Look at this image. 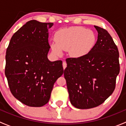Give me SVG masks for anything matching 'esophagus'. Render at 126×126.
I'll use <instances>...</instances> for the list:
<instances>
[{
	"instance_id": "34e87169",
	"label": "esophagus",
	"mask_w": 126,
	"mask_h": 126,
	"mask_svg": "<svg viewBox=\"0 0 126 126\" xmlns=\"http://www.w3.org/2000/svg\"><path fill=\"white\" fill-rule=\"evenodd\" d=\"M66 66H67V64H66V63L65 62H63V69H65L66 68Z\"/></svg>"
}]
</instances>
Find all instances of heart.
Instances as JSON below:
<instances>
[{"mask_svg": "<svg viewBox=\"0 0 126 126\" xmlns=\"http://www.w3.org/2000/svg\"><path fill=\"white\" fill-rule=\"evenodd\" d=\"M55 39L56 42H52L50 47L56 55H62L64 50H69L72 57H80L91 49L96 36L92 30L82 27H72L56 32Z\"/></svg>", "mask_w": 126, "mask_h": 126, "instance_id": "b5f03b06", "label": "heart"}]
</instances>
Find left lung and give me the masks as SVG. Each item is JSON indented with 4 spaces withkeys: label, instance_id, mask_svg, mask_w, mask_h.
I'll return each instance as SVG.
<instances>
[{
    "label": "left lung",
    "instance_id": "8db88e82",
    "mask_svg": "<svg viewBox=\"0 0 126 126\" xmlns=\"http://www.w3.org/2000/svg\"><path fill=\"white\" fill-rule=\"evenodd\" d=\"M97 40L86 55L66 60L64 71L73 106L88 109L102 104L113 92L119 72V52L107 30L95 26Z\"/></svg>",
    "mask_w": 126,
    "mask_h": 126
}]
</instances>
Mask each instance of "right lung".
<instances>
[{
  "label": "right lung",
  "mask_w": 126,
  "mask_h": 126,
  "mask_svg": "<svg viewBox=\"0 0 126 126\" xmlns=\"http://www.w3.org/2000/svg\"><path fill=\"white\" fill-rule=\"evenodd\" d=\"M53 23L31 20L10 39L5 74L15 98L29 107H42L49 101L57 79L63 74L62 61L50 62L47 54L49 30Z\"/></svg>",
  "instance_id": "right-lung-1"
}]
</instances>
